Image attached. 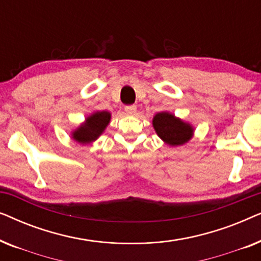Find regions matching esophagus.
Segmentation results:
<instances>
[{"label": "esophagus", "instance_id": "1", "mask_svg": "<svg viewBox=\"0 0 261 261\" xmlns=\"http://www.w3.org/2000/svg\"><path fill=\"white\" fill-rule=\"evenodd\" d=\"M124 112H126L127 115H135V113H137V107L135 106L124 107Z\"/></svg>", "mask_w": 261, "mask_h": 261}]
</instances>
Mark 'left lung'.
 Masks as SVG:
<instances>
[{"instance_id": "8db88e82", "label": "left lung", "mask_w": 261, "mask_h": 261, "mask_svg": "<svg viewBox=\"0 0 261 261\" xmlns=\"http://www.w3.org/2000/svg\"><path fill=\"white\" fill-rule=\"evenodd\" d=\"M152 124L156 135L171 147L185 145L191 140L195 133V128L191 123L170 112L156 113L153 116Z\"/></svg>"}]
</instances>
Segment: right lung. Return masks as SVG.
Wrapping results in <instances>:
<instances>
[{
	"label": "right lung",
	"mask_w": 261,
	"mask_h": 261,
	"mask_svg": "<svg viewBox=\"0 0 261 261\" xmlns=\"http://www.w3.org/2000/svg\"><path fill=\"white\" fill-rule=\"evenodd\" d=\"M110 119L112 114L109 112H94L85 117L84 122H82L76 129L71 132V138L81 145L92 144L103 134L110 123Z\"/></svg>",
	"instance_id": "add662e5"
}]
</instances>
